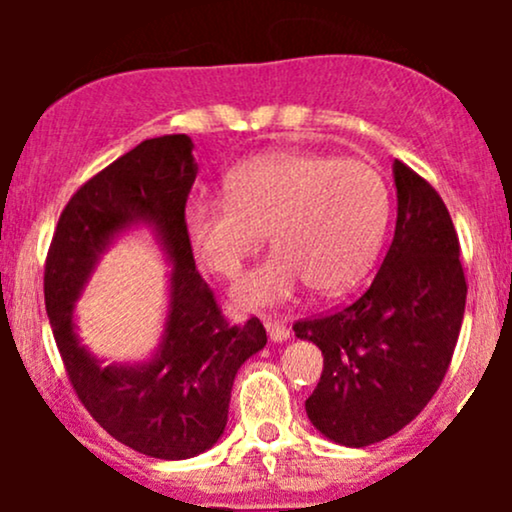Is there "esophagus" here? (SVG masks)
I'll return each mask as SVG.
<instances>
[{
    "instance_id": "esophagus-1",
    "label": "esophagus",
    "mask_w": 512,
    "mask_h": 512,
    "mask_svg": "<svg viewBox=\"0 0 512 512\" xmlns=\"http://www.w3.org/2000/svg\"><path fill=\"white\" fill-rule=\"evenodd\" d=\"M264 327H267V334H269V339H272V342H286V339L291 337V332H289V327L284 325V322H279V320H272V317H267V320H264Z\"/></svg>"
}]
</instances>
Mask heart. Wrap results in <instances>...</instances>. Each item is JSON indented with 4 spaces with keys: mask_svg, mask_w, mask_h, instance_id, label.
<instances>
[{
    "mask_svg": "<svg viewBox=\"0 0 512 512\" xmlns=\"http://www.w3.org/2000/svg\"><path fill=\"white\" fill-rule=\"evenodd\" d=\"M387 209L385 182L368 163L281 149L228 170L223 199H190L182 236L199 267L236 279L264 233L272 255L233 293L236 308L257 310L308 284L322 293L354 284L378 252Z\"/></svg>",
    "mask_w": 512,
    "mask_h": 512,
    "instance_id": "obj_1",
    "label": "heart"
}]
</instances>
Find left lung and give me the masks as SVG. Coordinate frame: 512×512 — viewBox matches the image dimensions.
<instances>
[{
  "label": "left lung",
  "instance_id": "1",
  "mask_svg": "<svg viewBox=\"0 0 512 512\" xmlns=\"http://www.w3.org/2000/svg\"><path fill=\"white\" fill-rule=\"evenodd\" d=\"M395 238L361 298L334 315L293 325L325 356L305 399L332 443L366 448L402 431L443 383L460 337L467 281L443 199L395 161Z\"/></svg>",
  "mask_w": 512,
  "mask_h": 512
}]
</instances>
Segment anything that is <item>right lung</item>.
Masks as SVG:
<instances>
[{
	"label": "right lung",
	"instance_id": "add662e5",
	"mask_svg": "<svg viewBox=\"0 0 512 512\" xmlns=\"http://www.w3.org/2000/svg\"><path fill=\"white\" fill-rule=\"evenodd\" d=\"M192 149L187 134H163L93 175L64 207L45 264V310L81 404L115 440L158 460L216 445L240 366L267 344L257 317L243 327L223 320L182 236ZM142 225L171 264L162 342L146 362L105 364L80 344L73 305L109 245Z\"/></svg>",
	"mask_w": 512,
	"mask_h": 512
}]
</instances>
